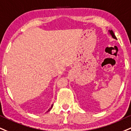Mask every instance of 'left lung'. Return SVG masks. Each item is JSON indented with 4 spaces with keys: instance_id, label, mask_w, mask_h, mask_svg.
I'll return each mask as SVG.
<instances>
[{
    "instance_id": "8db88e82",
    "label": "left lung",
    "mask_w": 131,
    "mask_h": 131,
    "mask_svg": "<svg viewBox=\"0 0 131 131\" xmlns=\"http://www.w3.org/2000/svg\"><path fill=\"white\" fill-rule=\"evenodd\" d=\"M108 31H109L110 34L111 35L112 37L114 39H116V37H115V34H114V33H113V31L112 30H108Z\"/></svg>"
}]
</instances>
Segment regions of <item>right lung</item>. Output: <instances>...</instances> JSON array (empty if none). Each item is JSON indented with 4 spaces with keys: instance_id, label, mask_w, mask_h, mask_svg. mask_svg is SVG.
I'll return each instance as SVG.
<instances>
[{
    "instance_id": "right-lung-1",
    "label": "right lung",
    "mask_w": 131,
    "mask_h": 131,
    "mask_svg": "<svg viewBox=\"0 0 131 131\" xmlns=\"http://www.w3.org/2000/svg\"><path fill=\"white\" fill-rule=\"evenodd\" d=\"M52 106H53V104H52V106H51V107H50L49 108V109H48V111H47V112H49V111H50V110H51V108H52Z\"/></svg>"
}]
</instances>
